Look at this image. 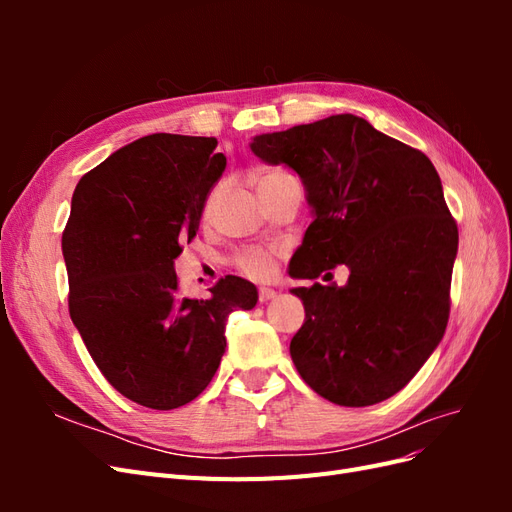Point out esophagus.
I'll return each instance as SVG.
<instances>
[{"label": "esophagus", "instance_id": "1", "mask_svg": "<svg viewBox=\"0 0 512 512\" xmlns=\"http://www.w3.org/2000/svg\"><path fill=\"white\" fill-rule=\"evenodd\" d=\"M277 294H280V292L273 290V288H260V290H258V299H260V303H267V301L275 299Z\"/></svg>", "mask_w": 512, "mask_h": 512}]
</instances>
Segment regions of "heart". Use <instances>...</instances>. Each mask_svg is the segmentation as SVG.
Wrapping results in <instances>:
<instances>
[{
  "mask_svg": "<svg viewBox=\"0 0 512 512\" xmlns=\"http://www.w3.org/2000/svg\"><path fill=\"white\" fill-rule=\"evenodd\" d=\"M275 175H282V173H269V175L262 177L260 181L271 179V177H275ZM215 198H218V194H215V192L207 198V203H205V215L211 213V209H213V205H215ZM235 262H237V267H239L245 275L254 277V280H267V277L275 271V252H271V250H260V247H250V250H243V252L237 256Z\"/></svg>",
  "mask_w": 512,
  "mask_h": 512,
  "instance_id": "b5f03b06",
  "label": "heart"
}]
</instances>
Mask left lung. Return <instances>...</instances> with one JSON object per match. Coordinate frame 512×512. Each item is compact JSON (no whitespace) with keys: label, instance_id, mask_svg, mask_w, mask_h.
Listing matches in <instances>:
<instances>
[{"label":"left lung","instance_id":"left-lung-1","mask_svg":"<svg viewBox=\"0 0 512 512\" xmlns=\"http://www.w3.org/2000/svg\"><path fill=\"white\" fill-rule=\"evenodd\" d=\"M250 149L292 168L312 207L290 277L350 271L346 286L290 290L305 307L290 342L294 367L337 406L393 397L438 348L451 309L459 232L438 170L425 153L348 113L258 134Z\"/></svg>","mask_w":512,"mask_h":512}]
</instances>
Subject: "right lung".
<instances>
[{
	"label": "right lung",
	"instance_id": "right-lung-1",
	"mask_svg": "<svg viewBox=\"0 0 512 512\" xmlns=\"http://www.w3.org/2000/svg\"><path fill=\"white\" fill-rule=\"evenodd\" d=\"M207 136L149 134L117 149L76 185L61 237L70 318L91 359L136 404H190L220 367L226 320L252 309V282L226 275L209 299H181L175 258L196 237L226 168Z\"/></svg>",
	"mask_w": 512,
	"mask_h": 512
}]
</instances>
